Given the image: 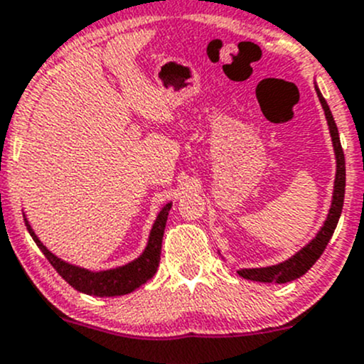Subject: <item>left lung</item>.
<instances>
[{
	"mask_svg": "<svg viewBox=\"0 0 364 364\" xmlns=\"http://www.w3.org/2000/svg\"><path fill=\"white\" fill-rule=\"evenodd\" d=\"M317 96H319L322 108H324L326 119H328L329 133H331L333 147H335V156H336V177H335V191H333V203L329 208L328 219H326L324 226L321 228V231L317 233V237L312 240L306 247H303L298 254H294L291 259L284 261V263L268 266V268H249V269H240L238 275L243 277L247 280H256V282H277V284H286L291 280L299 279L301 275H305L314 263L321 257V254L324 252L326 245L331 240L333 233H335V228L338 224L340 213H342L343 207V196H346V157H343L342 144H340L338 136V127L335 124V119H333L331 110H329L328 103L322 98L319 89H316Z\"/></svg>",
	"mask_w": 364,
	"mask_h": 364,
	"instance_id": "obj_1",
	"label": "left lung"
}]
</instances>
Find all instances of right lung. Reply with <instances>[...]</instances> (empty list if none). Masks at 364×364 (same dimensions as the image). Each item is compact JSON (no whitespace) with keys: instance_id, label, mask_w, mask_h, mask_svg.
I'll return each instance as SVG.
<instances>
[{"instance_id":"1","label":"right lung","mask_w":364,"mask_h":364,"mask_svg":"<svg viewBox=\"0 0 364 364\" xmlns=\"http://www.w3.org/2000/svg\"><path fill=\"white\" fill-rule=\"evenodd\" d=\"M170 208L171 203H168L166 207L161 210L159 215H157L144 254H141L138 259H134L133 263L115 269H107V272H89V269L65 263V261H61L59 257H55L50 250H47V247L40 242L38 237L35 235V231L31 230L28 220L24 219V223L29 235L35 240L36 245L40 247L43 256L48 259V263L54 266L55 272H58L73 289L80 291V293L103 298V296H122L131 293V291H134L136 287H140L141 284H145L147 280H151L152 277H154V273L157 272V266H159L161 243H163L164 226H166Z\"/></svg>"}]
</instances>
